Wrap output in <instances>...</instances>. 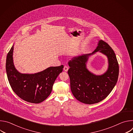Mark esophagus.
Segmentation results:
<instances>
[{
    "instance_id": "34e87169",
    "label": "esophagus",
    "mask_w": 133,
    "mask_h": 133,
    "mask_svg": "<svg viewBox=\"0 0 133 133\" xmlns=\"http://www.w3.org/2000/svg\"><path fill=\"white\" fill-rule=\"evenodd\" d=\"M68 70V67L67 66H65L64 67V70L65 71H67Z\"/></svg>"
}]
</instances>
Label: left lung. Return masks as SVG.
Masks as SVG:
<instances>
[{
	"mask_svg": "<svg viewBox=\"0 0 133 133\" xmlns=\"http://www.w3.org/2000/svg\"><path fill=\"white\" fill-rule=\"evenodd\" d=\"M98 51L108 57L109 66L103 74L97 75L90 72L86 65L89 57ZM68 74L70 89L74 97L86 104L99 103L104 99L116 85L119 74V66L116 55L110 46L102 40L91 54L75 57L68 63Z\"/></svg>",
	"mask_w": 133,
	"mask_h": 133,
	"instance_id": "8db88e82",
	"label": "left lung"
}]
</instances>
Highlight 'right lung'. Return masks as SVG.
<instances>
[{"label":"right lung","mask_w":133,"mask_h":133,"mask_svg":"<svg viewBox=\"0 0 133 133\" xmlns=\"http://www.w3.org/2000/svg\"><path fill=\"white\" fill-rule=\"evenodd\" d=\"M13 45L7 54L6 69L9 84L18 96L31 103L38 104L50 94L54 83L62 72L63 65L49 67L35 74H22L15 68L13 62Z\"/></svg>","instance_id":"add662e5"}]
</instances>
